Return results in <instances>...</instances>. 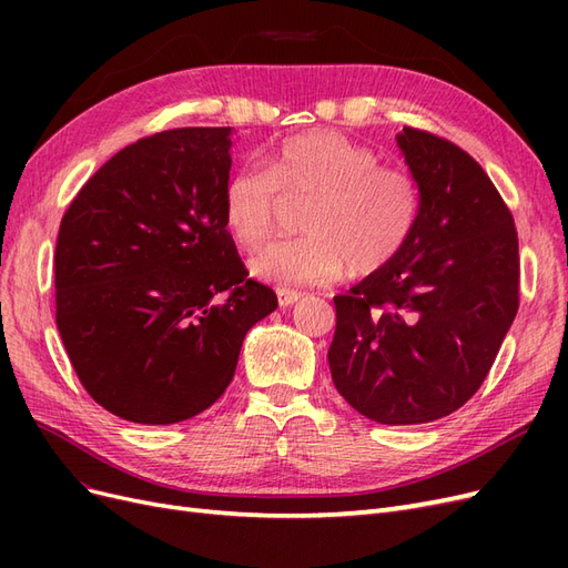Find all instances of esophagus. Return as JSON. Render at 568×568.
<instances>
[{"mask_svg":"<svg viewBox=\"0 0 568 568\" xmlns=\"http://www.w3.org/2000/svg\"><path fill=\"white\" fill-rule=\"evenodd\" d=\"M277 301L282 307H288L301 301V291H294V288H277Z\"/></svg>","mask_w":568,"mask_h":568,"instance_id":"1","label":"esophagus"}]
</instances>
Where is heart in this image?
Here are the masks:
<instances>
[{
  "label": "heart",
  "instance_id": "b5f03b06",
  "mask_svg": "<svg viewBox=\"0 0 568 568\" xmlns=\"http://www.w3.org/2000/svg\"><path fill=\"white\" fill-rule=\"evenodd\" d=\"M301 230L251 257V272L272 284H329L351 267L367 277L398 261L419 222L422 196L409 173L382 165L374 149L334 130L288 136L267 168L242 165L222 189V213L236 244L261 246L282 199H307Z\"/></svg>",
  "mask_w": 568,
  "mask_h": 568
}]
</instances>
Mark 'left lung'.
<instances>
[{
    "label": "left lung",
    "instance_id": "obj_1",
    "mask_svg": "<svg viewBox=\"0 0 568 568\" xmlns=\"http://www.w3.org/2000/svg\"><path fill=\"white\" fill-rule=\"evenodd\" d=\"M398 146L422 196L398 261L334 296L336 390L379 424H426L480 388L519 311V236L486 170L417 128Z\"/></svg>",
    "mask_w": 568,
    "mask_h": 568
}]
</instances>
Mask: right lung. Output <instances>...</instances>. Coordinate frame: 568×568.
I'll list each match as a JSON object with an SVG mask.
<instances>
[{"mask_svg":"<svg viewBox=\"0 0 568 568\" xmlns=\"http://www.w3.org/2000/svg\"><path fill=\"white\" fill-rule=\"evenodd\" d=\"M232 128L142 136L63 213L57 326L80 384L111 415L175 424L230 386L277 294L248 277L222 213Z\"/></svg>","mask_w":568,"mask_h":568,"instance_id":"add662e5","label":"right lung"}]
</instances>
